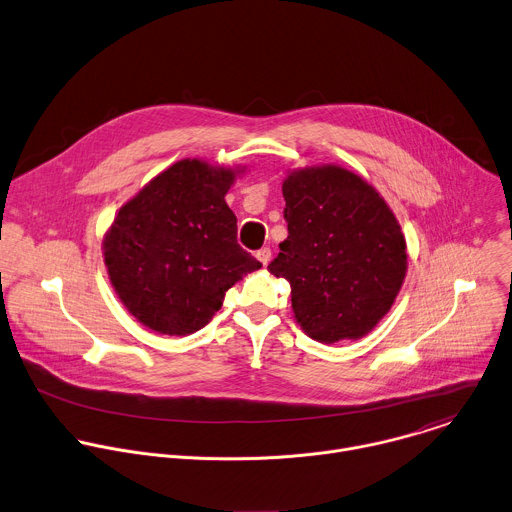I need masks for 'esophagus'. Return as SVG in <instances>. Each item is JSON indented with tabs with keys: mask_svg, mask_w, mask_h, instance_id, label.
Returning <instances> with one entry per match:
<instances>
[{
	"mask_svg": "<svg viewBox=\"0 0 512 512\" xmlns=\"http://www.w3.org/2000/svg\"><path fill=\"white\" fill-rule=\"evenodd\" d=\"M257 259L261 261V265H269V261H271V249H269V247L259 249V251H257Z\"/></svg>",
	"mask_w": 512,
	"mask_h": 512,
	"instance_id": "1",
	"label": "esophagus"
}]
</instances>
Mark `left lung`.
<instances>
[{
    "label": "left lung",
    "instance_id": "obj_1",
    "mask_svg": "<svg viewBox=\"0 0 512 512\" xmlns=\"http://www.w3.org/2000/svg\"><path fill=\"white\" fill-rule=\"evenodd\" d=\"M283 197L289 235L267 271L291 283L295 321L325 345L363 339L407 275L395 213L371 183L335 163L289 169Z\"/></svg>",
    "mask_w": 512,
    "mask_h": 512
}]
</instances>
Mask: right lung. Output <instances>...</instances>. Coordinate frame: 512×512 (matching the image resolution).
Masks as SVG:
<instances>
[{"instance_id": "right-lung-1", "label": "right lung", "mask_w": 512, "mask_h": 512, "mask_svg": "<svg viewBox=\"0 0 512 512\" xmlns=\"http://www.w3.org/2000/svg\"><path fill=\"white\" fill-rule=\"evenodd\" d=\"M247 167L181 159L121 205L103 261L123 307L147 329L185 337L221 309L225 291L261 263L237 243L225 195Z\"/></svg>"}]
</instances>
